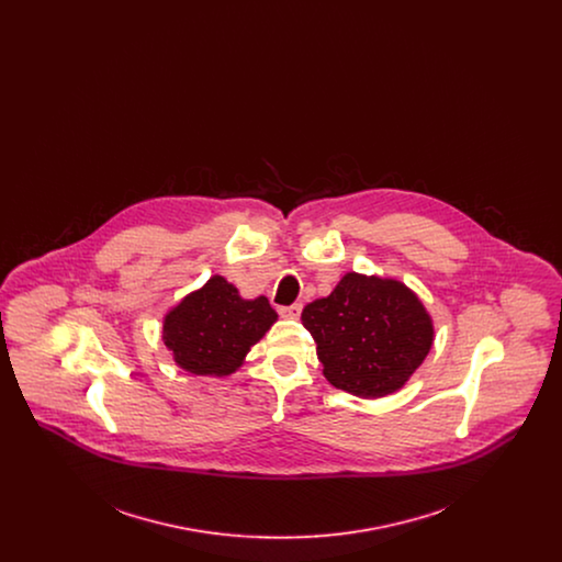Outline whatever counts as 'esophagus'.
Segmentation results:
<instances>
[{
	"label": "esophagus",
	"mask_w": 562,
	"mask_h": 562,
	"mask_svg": "<svg viewBox=\"0 0 562 562\" xmlns=\"http://www.w3.org/2000/svg\"><path fill=\"white\" fill-rule=\"evenodd\" d=\"M280 316L289 318V321H296L301 316V303H293L286 307H280Z\"/></svg>",
	"instance_id": "34e87169"
}]
</instances>
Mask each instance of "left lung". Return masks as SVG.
<instances>
[{"mask_svg": "<svg viewBox=\"0 0 562 562\" xmlns=\"http://www.w3.org/2000/svg\"><path fill=\"white\" fill-rule=\"evenodd\" d=\"M322 373L360 398L387 396L426 360L434 326L417 294L398 280L346 273L335 291L305 305Z\"/></svg>", "mask_w": 562, "mask_h": 562, "instance_id": "left-lung-1", "label": "left lung"}]
</instances>
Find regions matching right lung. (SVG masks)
Wrapping results in <instances>:
<instances>
[{
    "instance_id": "1",
    "label": "right lung",
    "mask_w": 562,
    "mask_h": 562,
    "mask_svg": "<svg viewBox=\"0 0 562 562\" xmlns=\"http://www.w3.org/2000/svg\"><path fill=\"white\" fill-rule=\"evenodd\" d=\"M276 321L268 296L246 301L234 284L213 276L166 314L161 337L181 369L223 376L240 367Z\"/></svg>"
}]
</instances>
